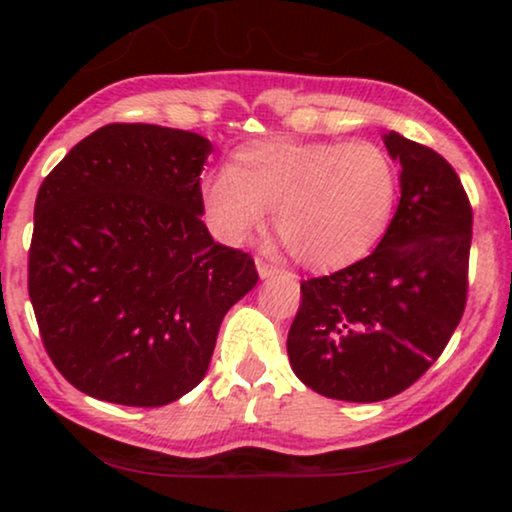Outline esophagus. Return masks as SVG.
Segmentation results:
<instances>
[{"mask_svg":"<svg viewBox=\"0 0 512 512\" xmlns=\"http://www.w3.org/2000/svg\"><path fill=\"white\" fill-rule=\"evenodd\" d=\"M257 272H260L262 279H269V276L279 274V267H276V264H272V262L262 260V257H257Z\"/></svg>","mask_w":512,"mask_h":512,"instance_id":"1","label":"esophagus"}]
</instances>
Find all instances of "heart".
<instances>
[{
  "mask_svg": "<svg viewBox=\"0 0 512 512\" xmlns=\"http://www.w3.org/2000/svg\"><path fill=\"white\" fill-rule=\"evenodd\" d=\"M402 175L375 142L262 139L199 182L211 233L245 243L274 207V231L303 267L334 272L370 255L395 216Z\"/></svg>",
  "mask_w": 512,
  "mask_h": 512,
  "instance_id": "b5f03b06",
  "label": "heart"
}]
</instances>
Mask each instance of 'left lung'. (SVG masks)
Returning a JSON list of instances; mask_svg holds the SVG:
<instances>
[{"instance_id": "obj_1", "label": "left lung", "mask_w": 512, "mask_h": 512, "mask_svg": "<svg viewBox=\"0 0 512 512\" xmlns=\"http://www.w3.org/2000/svg\"><path fill=\"white\" fill-rule=\"evenodd\" d=\"M402 197L368 257L301 284L289 330L293 373L344 402H383L443 354L467 305L472 204L443 156L397 132Z\"/></svg>"}]
</instances>
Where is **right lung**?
Here are the masks:
<instances>
[{
  "label": "right lung",
  "mask_w": 512,
  "mask_h": 512,
  "mask_svg": "<svg viewBox=\"0 0 512 512\" xmlns=\"http://www.w3.org/2000/svg\"><path fill=\"white\" fill-rule=\"evenodd\" d=\"M209 154L195 132L115 122L40 185L28 296L45 351L76 390L163 407L202 383L223 315L260 279L248 252L204 226Z\"/></svg>",
  "instance_id": "right-lung-1"
}]
</instances>
